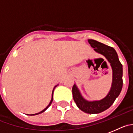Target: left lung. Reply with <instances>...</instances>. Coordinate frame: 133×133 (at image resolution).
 Listing matches in <instances>:
<instances>
[{"label": "left lung", "instance_id": "obj_1", "mask_svg": "<svg viewBox=\"0 0 133 133\" xmlns=\"http://www.w3.org/2000/svg\"><path fill=\"white\" fill-rule=\"evenodd\" d=\"M88 41L95 51L104 55L111 64L113 70L112 85L110 92L104 99L99 101L88 102L82 97L74 85L72 88L73 97L77 107L83 111L90 114H99L108 109L119 95L123 87V66L114 48L92 39H89Z\"/></svg>", "mask_w": 133, "mask_h": 133}]
</instances>
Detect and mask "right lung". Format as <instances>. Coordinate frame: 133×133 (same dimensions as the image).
<instances>
[{"label":"right lung","mask_w":133,"mask_h":133,"mask_svg":"<svg viewBox=\"0 0 133 133\" xmlns=\"http://www.w3.org/2000/svg\"><path fill=\"white\" fill-rule=\"evenodd\" d=\"M53 92H54V90H53V91H52V99H51V101H50V104H48V106H47V107H46V108H45V109H44V110H43V111H41V112H39V113H37V114H33V115H37V114H41V113H43V111H45V110H46V109H47V108H48V107H49V106H50V104H52V100H53Z\"/></svg>","instance_id":"obj_1"}]
</instances>
